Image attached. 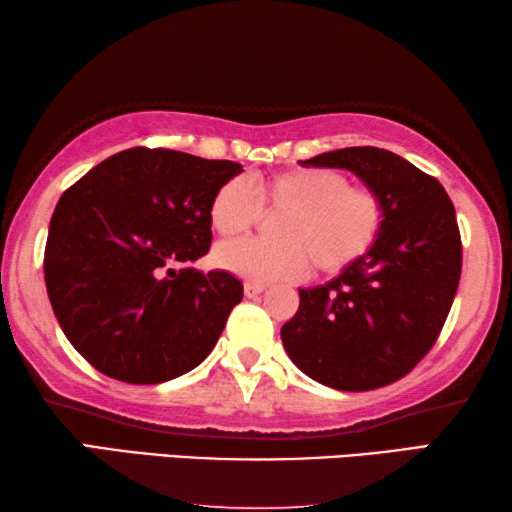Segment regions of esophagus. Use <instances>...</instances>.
Masks as SVG:
<instances>
[{
  "label": "esophagus",
  "mask_w": 512,
  "mask_h": 512,
  "mask_svg": "<svg viewBox=\"0 0 512 512\" xmlns=\"http://www.w3.org/2000/svg\"><path fill=\"white\" fill-rule=\"evenodd\" d=\"M264 291H266V285H259V282H246V285H243V294L248 298H257L259 294H264Z\"/></svg>",
  "instance_id": "esophagus-1"
}]
</instances>
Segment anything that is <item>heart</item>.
<instances>
[{
	"instance_id": "obj_1",
	"label": "heart",
	"mask_w": 512,
	"mask_h": 512,
	"mask_svg": "<svg viewBox=\"0 0 512 512\" xmlns=\"http://www.w3.org/2000/svg\"><path fill=\"white\" fill-rule=\"evenodd\" d=\"M266 212H282L273 239H239L216 248L214 262L248 282L296 280L310 264L319 273H342L369 253L385 225L376 191L351 186L330 168L282 170L253 184L230 180L209 202V223L218 237H237Z\"/></svg>"
}]
</instances>
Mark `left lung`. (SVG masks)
<instances>
[{
	"label": "left lung",
	"mask_w": 512,
	"mask_h": 512,
	"mask_svg": "<svg viewBox=\"0 0 512 512\" xmlns=\"http://www.w3.org/2000/svg\"><path fill=\"white\" fill-rule=\"evenodd\" d=\"M300 164L358 175L383 200L385 225L360 262L326 285L298 289L282 344L316 383L385 387L417 367L449 316L462 269L456 209L435 177L389 150L362 145Z\"/></svg>",
	"instance_id": "8db88e82"
}]
</instances>
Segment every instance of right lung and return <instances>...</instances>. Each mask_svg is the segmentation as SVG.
Returning <instances> with one entry per match:
<instances>
[{"mask_svg":"<svg viewBox=\"0 0 512 512\" xmlns=\"http://www.w3.org/2000/svg\"><path fill=\"white\" fill-rule=\"evenodd\" d=\"M234 161L129 148L63 193L45 246V285L68 342L104 376L157 385L212 353L243 285L202 273L209 202Z\"/></svg>","mask_w":512,"mask_h":512,"instance_id":"obj_1","label":"right lung"}]
</instances>
